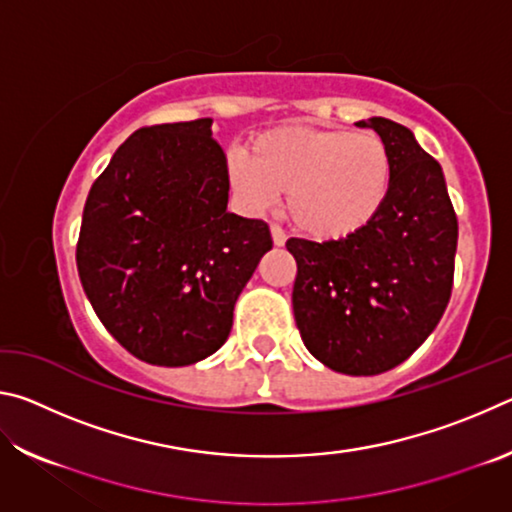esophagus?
Returning <instances> with one entry per match:
<instances>
[{"mask_svg":"<svg viewBox=\"0 0 512 512\" xmlns=\"http://www.w3.org/2000/svg\"><path fill=\"white\" fill-rule=\"evenodd\" d=\"M271 237H273V244H275L277 248L287 244V232H284V230L280 228V225H275V223L271 225Z\"/></svg>","mask_w":512,"mask_h":512,"instance_id":"1","label":"esophagus"}]
</instances>
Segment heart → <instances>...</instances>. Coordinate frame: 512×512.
I'll return each mask as SVG.
<instances>
[{
	"label": "heart",
	"instance_id": "heart-1",
	"mask_svg": "<svg viewBox=\"0 0 512 512\" xmlns=\"http://www.w3.org/2000/svg\"><path fill=\"white\" fill-rule=\"evenodd\" d=\"M228 176L250 210L287 194L293 225L318 241L359 235L384 210L393 183L386 142L370 131L282 126L228 155Z\"/></svg>",
	"mask_w": 512,
	"mask_h": 512
}]
</instances>
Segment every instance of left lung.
<instances>
[{
	"mask_svg": "<svg viewBox=\"0 0 512 512\" xmlns=\"http://www.w3.org/2000/svg\"><path fill=\"white\" fill-rule=\"evenodd\" d=\"M377 131L393 160L384 210L359 235L289 239L298 275L293 316L302 341L327 368L370 377L400 366L427 341L452 296L458 221L440 164L391 119Z\"/></svg>",
	"mask_w": 512,
	"mask_h": 512,
	"instance_id": "1",
	"label": "left lung"
}]
</instances>
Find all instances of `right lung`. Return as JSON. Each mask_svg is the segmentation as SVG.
<instances>
[{"mask_svg":"<svg viewBox=\"0 0 512 512\" xmlns=\"http://www.w3.org/2000/svg\"><path fill=\"white\" fill-rule=\"evenodd\" d=\"M228 189L212 119L140 128L90 189L76 246L83 291L151 366H192L219 350L273 248L264 221L228 212Z\"/></svg>","mask_w":512,"mask_h":512,"instance_id":"right-lung-1","label":"right lung"}]
</instances>
